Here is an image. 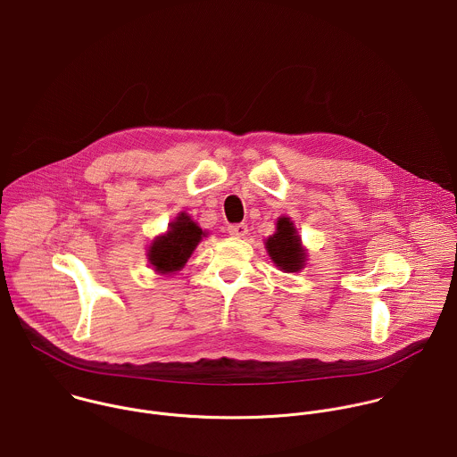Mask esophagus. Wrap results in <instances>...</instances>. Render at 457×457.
<instances>
[{
	"label": "esophagus",
	"mask_w": 457,
	"mask_h": 457,
	"mask_svg": "<svg viewBox=\"0 0 457 457\" xmlns=\"http://www.w3.org/2000/svg\"><path fill=\"white\" fill-rule=\"evenodd\" d=\"M228 233L233 238H244L247 235V226L245 224H231V226H228Z\"/></svg>",
	"instance_id": "1"
}]
</instances>
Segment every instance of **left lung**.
Listing matches in <instances>:
<instances>
[{
    "instance_id": "left-lung-1",
    "label": "left lung",
    "mask_w": 457,
    "mask_h": 457,
    "mask_svg": "<svg viewBox=\"0 0 457 457\" xmlns=\"http://www.w3.org/2000/svg\"><path fill=\"white\" fill-rule=\"evenodd\" d=\"M263 244L272 263L283 272H299L307 265L309 251L303 245L294 220L287 215L278 217L276 231Z\"/></svg>"
}]
</instances>
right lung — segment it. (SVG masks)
Returning a JSON list of instances; mask_svg holds the SVG:
<instances>
[{"instance_id":"right-lung-1","label":"right lung","mask_w":457,"mask_h":457,"mask_svg":"<svg viewBox=\"0 0 457 457\" xmlns=\"http://www.w3.org/2000/svg\"><path fill=\"white\" fill-rule=\"evenodd\" d=\"M204 237H208V233L187 212H181L169 224L165 233L150 242L146 260L158 274H176L187 265Z\"/></svg>"}]
</instances>
